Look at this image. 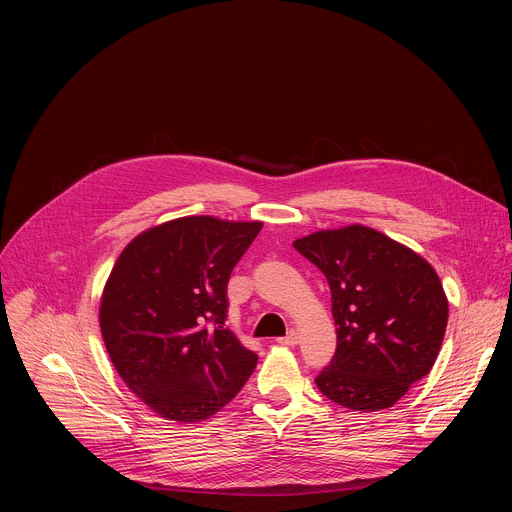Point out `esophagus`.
I'll list each match as a JSON object with an SVG mask.
<instances>
[{"mask_svg": "<svg viewBox=\"0 0 512 512\" xmlns=\"http://www.w3.org/2000/svg\"><path fill=\"white\" fill-rule=\"evenodd\" d=\"M298 340H300V334H298L296 330H289V332H287V336L277 338V342H279V344H283V346H296V344H298Z\"/></svg>", "mask_w": 512, "mask_h": 512, "instance_id": "esophagus-1", "label": "esophagus"}]
</instances>
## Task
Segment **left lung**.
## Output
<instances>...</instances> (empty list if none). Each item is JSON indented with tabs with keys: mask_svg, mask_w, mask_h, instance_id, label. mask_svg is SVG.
Segmentation results:
<instances>
[{
	"mask_svg": "<svg viewBox=\"0 0 512 512\" xmlns=\"http://www.w3.org/2000/svg\"><path fill=\"white\" fill-rule=\"evenodd\" d=\"M294 247L332 291L338 344L318 389L352 411L393 407L440 354L448 326L440 277L413 249L364 225L316 231Z\"/></svg>",
	"mask_w": 512,
	"mask_h": 512,
	"instance_id": "1",
	"label": "left lung"
}]
</instances>
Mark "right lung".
I'll return each instance as SVG.
<instances>
[{"instance_id":"add662e5","label":"right lung","mask_w":512,"mask_h":512,"mask_svg":"<svg viewBox=\"0 0 512 512\" xmlns=\"http://www.w3.org/2000/svg\"><path fill=\"white\" fill-rule=\"evenodd\" d=\"M261 221L182 216L139 233L105 283L99 326L115 371L158 417L221 411L257 354L225 328L227 283Z\"/></svg>"}]
</instances>
